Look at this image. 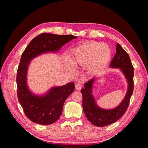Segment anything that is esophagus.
Here are the masks:
<instances>
[{
	"label": "esophagus",
	"mask_w": 148,
	"mask_h": 148,
	"mask_svg": "<svg viewBox=\"0 0 148 148\" xmlns=\"http://www.w3.org/2000/svg\"><path fill=\"white\" fill-rule=\"evenodd\" d=\"M75 88L77 90H80L82 89V85H80L79 84H76L75 85Z\"/></svg>",
	"instance_id": "esophagus-1"
}]
</instances>
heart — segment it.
<instances>
[{"label": "heart", "mask_w": 148, "mask_h": 148, "mask_svg": "<svg viewBox=\"0 0 148 148\" xmlns=\"http://www.w3.org/2000/svg\"><path fill=\"white\" fill-rule=\"evenodd\" d=\"M112 57V50L106 44L87 42L76 47L71 59H66V66L72 74L76 73L74 66L86 65L87 71L95 73L103 68Z\"/></svg>", "instance_id": "obj_1"}]
</instances>
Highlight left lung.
I'll return each instance as SVG.
<instances>
[{
    "instance_id": "8db88e82",
    "label": "left lung",
    "mask_w": 148,
    "mask_h": 148,
    "mask_svg": "<svg viewBox=\"0 0 148 148\" xmlns=\"http://www.w3.org/2000/svg\"><path fill=\"white\" fill-rule=\"evenodd\" d=\"M110 66L112 69H119L128 84L127 93L118 106L112 109H103L97 105L92 95L93 84L96 77L86 82L84 84V88L81 90L83 97L82 106L85 115L92 125L97 127H105L118 121L127 111L133 92V66L129 55L119 44L116 45V53L110 62Z\"/></svg>"
}]
</instances>
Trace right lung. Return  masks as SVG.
Masks as SVG:
<instances>
[{
    "label": "right lung",
    "instance_id": "obj_1",
    "mask_svg": "<svg viewBox=\"0 0 148 148\" xmlns=\"http://www.w3.org/2000/svg\"><path fill=\"white\" fill-rule=\"evenodd\" d=\"M74 35L42 33L30 42L22 54L17 72V97L25 114L32 122L50 125L59 119L64 102L74 91L73 82L53 87L44 95L34 94L27 85V72L31 60L41 54L56 53L62 46L76 38Z\"/></svg>",
    "mask_w": 148,
    "mask_h": 148
}]
</instances>
